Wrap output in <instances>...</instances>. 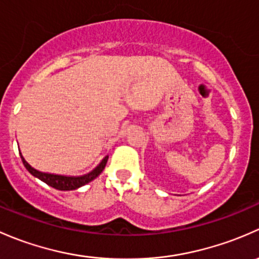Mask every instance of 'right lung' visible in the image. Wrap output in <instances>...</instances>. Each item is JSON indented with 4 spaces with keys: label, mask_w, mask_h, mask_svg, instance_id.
Masks as SVG:
<instances>
[{
    "label": "right lung",
    "mask_w": 259,
    "mask_h": 259,
    "mask_svg": "<svg viewBox=\"0 0 259 259\" xmlns=\"http://www.w3.org/2000/svg\"><path fill=\"white\" fill-rule=\"evenodd\" d=\"M21 158H22L23 164H25V167L27 168L28 172H30L31 175H33L34 177L39 178V180L44 181L45 183H47V185L51 186V187L60 189V191H72V189H77L82 187V186L87 185V183L91 182V181L95 180L96 177H98V176L101 175V172L105 169L108 156L105 157V158L102 159V162H101V163L98 164L92 172L87 173V175H83V176H61V175H52V173H45V172H41V170H37L36 168H33V167L30 166L22 156H21Z\"/></svg>",
    "instance_id": "1"
}]
</instances>
